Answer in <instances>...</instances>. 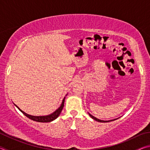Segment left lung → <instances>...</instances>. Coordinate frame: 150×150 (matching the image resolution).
I'll list each match as a JSON object with an SVG mask.
<instances>
[{
  "label": "left lung",
  "instance_id": "left-lung-1",
  "mask_svg": "<svg viewBox=\"0 0 150 150\" xmlns=\"http://www.w3.org/2000/svg\"><path fill=\"white\" fill-rule=\"evenodd\" d=\"M88 115H89V116H91V117L93 119H94V120H96V121H97V122H108L113 121V120H116V119H118V118H116V119H114V120H108V121H106V120H99V119L96 118V117H95V116H93V115H91V114H89V113H88Z\"/></svg>",
  "mask_w": 150,
  "mask_h": 150
}]
</instances>
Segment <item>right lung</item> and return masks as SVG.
Returning <instances> with one entry per match:
<instances>
[{"instance_id": "add662e5", "label": "right lung", "mask_w": 150, "mask_h": 150, "mask_svg": "<svg viewBox=\"0 0 150 150\" xmlns=\"http://www.w3.org/2000/svg\"><path fill=\"white\" fill-rule=\"evenodd\" d=\"M65 98H63V100L62 101V103L61 106H59V108H58L54 112L51 114V115H47V116H32V115H28L26 112H24V111H22L21 109H20L18 106H16V105L14 104V105L16 106V107L19 109V110L20 112H22V113L24 114V115L27 116L28 118L31 119V120L35 121V122H52L53 120H54L55 119H56L58 116H59L60 113L62 112V109L63 108V106H64V102H65Z\"/></svg>"}]
</instances>
